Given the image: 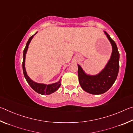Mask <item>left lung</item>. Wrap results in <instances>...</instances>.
Segmentation results:
<instances>
[{
	"label": "left lung",
	"instance_id": "1",
	"mask_svg": "<svg viewBox=\"0 0 133 133\" xmlns=\"http://www.w3.org/2000/svg\"><path fill=\"white\" fill-rule=\"evenodd\" d=\"M112 46V53L104 69L98 75L91 76L85 73L78 64V82L85 91L92 94L104 93L110 89L117 77L119 70L120 54L115 42L104 31Z\"/></svg>",
	"mask_w": 133,
	"mask_h": 133
}]
</instances>
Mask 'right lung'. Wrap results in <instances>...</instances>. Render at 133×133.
I'll return each mask as SVG.
<instances>
[{
    "label": "right lung",
    "instance_id": "add662e5",
    "mask_svg": "<svg viewBox=\"0 0 133 133\" xmlns=\"http://www.w3.org/2000/svg\"><path fill=\"white\" fill-rule=\"evenodd\" d=\"M37 32L35 33L34 35L36 34ZM31 36V37L29 38L28 42H27L25 48H24L23 50V63H22V67H23V71L24 74V76L25 77L27 82L28 84L30 85V86L37 93H39L42 95H49L51 93H54L56 91H57L58 88L60 87L61 85V83H60V80L58 81V82L53 83V84H41V83H37L35 82H33L32 80H31L30 77H29L28 75H27L26 69H25V58H26V54L27 53V50H28V46L30 43L31 39L33 37V36Z\"/></svg>",
    "mask_w": 133,
    "mask_h": 133
}]
</instances>
